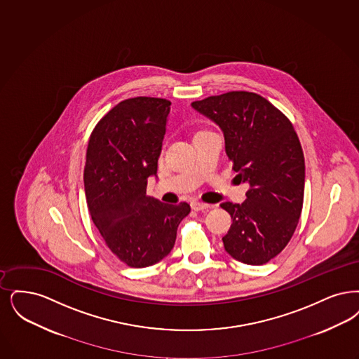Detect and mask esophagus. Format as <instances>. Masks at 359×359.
I'll use <instances>...</instances> for the list:
<instances>
[{"mask_svg":"<svg viewBox=\"0 0 359 359\" xmlns=\"http://www.w3.org/2000/svg\"><path fill=\"white\" fill-rule=\"evenodd\" d=\"M191 207L194 211H203V210H207L210 205L203 201H194L191 203Z\"/></svg>","mask_w":359,"mask_h":359,"instance_id":"34e87169","label":"esophagus"}]
</instances>
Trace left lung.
<instances>
[{"mask_svg": "<svg viewBox=\"0 0 359 359\" xmlns=\"http://www.w3.org/2000/svg\"><path fill=\"white\" fill-rule=\"evenodd\" d=\"M192 107L222 128L232 170L250 184L242 204H220L232 220L224 248L242 263L264 264L282 252L301 217L304 156L298 135L285 114L252 92L232 90Z\"/></svg>", "mask_w": 359, "mask_h": 359, "instance_id": "1", "label": "left lung"}]
</instances>
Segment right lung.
<instances>
[{"mask_svg":"<svg viewBox=\"0 0 359 359\" xmlns=\"http://www.w3.org/2000/svg\"><path fill=\"white\" fill-rule=\"evenodd\" d=\"M171 101L132 97L96 124L86 149L84 187L92 222L108 248L129 267H148L175 245L187 203L164 204L147 195L156 175Z\"/></svg>","mask_w":359,"mask_h":359,"instance_id":"obj_1","label":"right lung"}]
</instances>
